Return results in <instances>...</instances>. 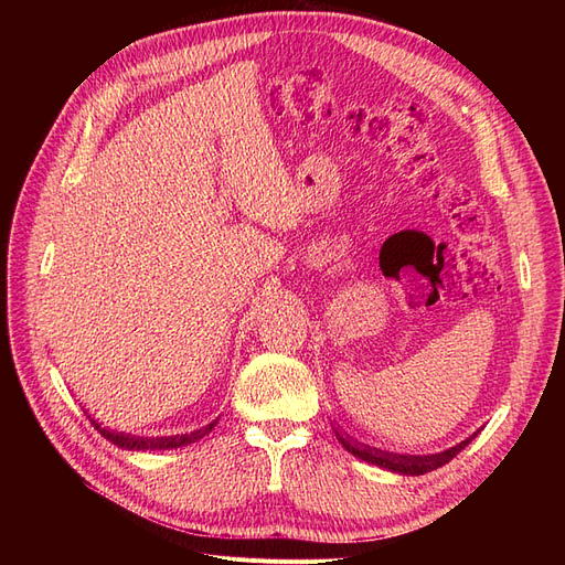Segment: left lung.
Instances as JSON below:
<instances>
[{
  "label": "left lung",
  "mask_w": 565,
  "mask_h": 565,
  "mask_svg": "<svg viewBox=\"0 0 565 565\" xmlns=\"http://www.w3.org/2000/svg\"><path fill=\"white\" fill-rule=\"evenodd\" d=\"M337 431V429H334ZM478 434V431H476ZM476 434L467 440H461L459 446L450 448V450H443V452H436V455H393V452H384V450H377V448H370V446H363V443L358 440H351L349 436H341L337 431V438L341 446H344L351 455L361 457L363 461H370V465H377L382 469H388V471H396V473H405V476H422V473H429L443 465H448V461L465 450L469 443L476 438Z\"/></svg>",
  "instance_id": "obj_1"
}]
</instances>
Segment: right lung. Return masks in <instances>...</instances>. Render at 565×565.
Masks as SVG:
<instances>
[{"mask_svg": "<svg viewBox=\"0 0 565 565\" xmlns=\"http://www.w3.org/2000/svg\"><path fill=\"white\" fill-rule=\"evenodd\" d=\"M89 422L94 424V429L108 438L110 443H115L117 448H125V450H169V448H181V446H191V443L200 440L202 436H207L218 419H214L212 424L202 426V429L198 431H191V434H181V436H162V438H143V436H131V434H122V431H113L108 429V426H100L96 419H92L89 415Z\"/></svg>", "mask_w": 565, "mask_h": 565, "instance_id": "right-lung-1", "label": "right lung"}]
</instances>
